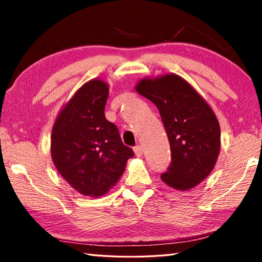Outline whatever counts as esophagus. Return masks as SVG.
I'll list each match as a JSON object with an SVG mask.
<instances>
[{
  "label": "esophagus",
  "instance_id": "34e87169",
  "mask_svg": "<svg viewBox=\"0 0 262 262\" xmlns=\"http://www.w3.org/2000/svg\"><path fill=\"white\" fill-rule=\"evenodd\" d=\"M134 152L137 157H141L143 155V149H142L141 145H136V147H134Z\"/></svg>",
  "mask_w": 262,
  "mask_h": 262
}]
</instances>
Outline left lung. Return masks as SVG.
Masks as SVG:
<instances>
[{"instance_id":"1","label":"left lung","mask_w":262,"mask_h":262,"mask_svg":"<svg viewBox=\"0 0 262 262\" xmlns=\"http://www.w3.org/2000/svg\"><path fill=\"white\" fill-rule=\"evenodd\" d=\"M136 91L157 106L171 148V164L161 178L170 187L187 190L206 179L221 149L215 113L189 83L178 75L143 78Z\"/></svg>"}]
</instances>
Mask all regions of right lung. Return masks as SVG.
I'll return each mask as SVG.
<instances>
[{"mask_svg":"<svg viewBox=\"0 0 262 262\" xmlns=\"http://www.w3.org/2000/svg\"><path fill=\"white\" fill-rule=\"evenodd\" d=\"M108 85L84 84L61 110L53 126L52 159L78 193L100 196L113 187L134 151L122 143L117 126L105 118Z\"/></svg>","mask_w":262,"mask_h":262,"instance_id":"add662e5","label":"right lung"}]
</instances>
